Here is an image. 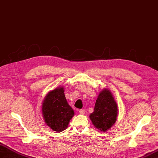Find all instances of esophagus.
I'll use <instances>...</instances> for the list:
<instances>
[{
	"instance_id": "obj_1",
	"label": "esophagus",
	"mask_w": 158,
	"mask_h": 158,
	"mask_svg": "<svg viewBox=\"0 0 158 158\" xmlns=\"http://www.w3.org/2000/svg\"><path fill=\"white\" fill-rule=\"evenodd\" d=\"M79 114H81V115H83V114H85V110H80L79 111Z\"/></svg>"
}]
</instances>
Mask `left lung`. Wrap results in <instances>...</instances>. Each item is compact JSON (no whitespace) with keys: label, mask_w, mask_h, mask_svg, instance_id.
I'll use <instances>...</instances> for the list:
<instances>
[{"label":"left lung","mask_w":158,"mask_h":158,"mask_svg":"<svg viewBox=\"0 0 158 158\" xmlns=\"http://www.w3.org/2000/svg\"><path fill=\"white\" fill-rule=\"evenodd\" d=\"M118 112V106L111 93L103 89L96 100L94 111L89 118L97 129L106 131L115 123Z\"/></svg>","instance_id":"left-lung-1"}]
</instances>
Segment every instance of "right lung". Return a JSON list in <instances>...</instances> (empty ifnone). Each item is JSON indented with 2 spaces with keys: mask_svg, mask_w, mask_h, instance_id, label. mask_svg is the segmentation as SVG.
Listing matches in <instances>:
<instances>
[{
  "mask_svg": "<svg viewBox=\"0 0 158 158\" xmlns=\"http://www.w3.org/2000/svg\"><path fill=\"white\" fill-rule=\"evenodd\" d=\"M43 115L46 124L52 130H64L74 115V111L68 104L63 87L50 91L43 103Z\"/></svg>",
  "mask_w": 158,
  "mask_h": 158,
  "instance_id": "right-lung-1",
  "label": "right lung"
}]
</instances>
